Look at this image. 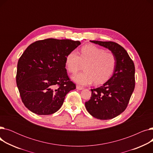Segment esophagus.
Masks as SVG:
<instances>
[{"instance_id":"1","label":"esophagus","mask_w":153,"mask_h":153,"mask_svg":"<svg viewBox=\"0 0 153 153\" xmlns=\"http://www.w3.org/2000/svg\"><path fill=\"white\" fill-rule=\"evenodd\" d=\"M76 89H77V90H79V91H81V90H82L83 89V87H81L80 85H76Z\"/></svg>"}]
</instances>
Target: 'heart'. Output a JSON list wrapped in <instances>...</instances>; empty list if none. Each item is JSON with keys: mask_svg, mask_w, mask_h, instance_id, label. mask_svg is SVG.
I'll list each match as a JSON object with an SVG mask.
<instances>
[{"mask_svg": "<svg viewBox=\"0 0 153 153\" xmlns=\"http://www.w3.org/2000/svg\"><path fill=\"white\" fill-rule=\"evenodd\" d=\"M65 63L68 71L76 73L84 65V72L71 77L76 83L81 85L101 84L110 77L116 65V58L113 53L96 46H84L80 56L75 51L70 52L66 57Z\"/></svg>", "mask_w": 153, "mask_h": 153, "instance_id": "1", "label": "heart"}]
</instances>
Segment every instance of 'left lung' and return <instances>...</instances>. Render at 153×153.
I'll return each instance as SVG.
<instances>
[{"instance_id":"1","label":"left lung","mask_w":153,"mask_h":153,"mask_svg":"<svg viewBox=\"0 0 153 153\" xmlns=\"http://www.w3.org/2000/svg\"><path fill=\"white\" fill-rule=\"evenodd\" d=\"M107 48L116 58L113 75L102 86L91 89V99L85 103L88 112L100 120L114 118L126 109L134 89V62L124 48L115 42L90 41Z\"/></svg>"}]
</instances>
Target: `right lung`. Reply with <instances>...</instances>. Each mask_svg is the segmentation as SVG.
Returning a JSON list of instances; mask_svg holds the SVG:
<instances>
[{"label": "right lung", "mask_w": 153, "mask_h": 153, "mask_svg": "<svg viewBox=\"0 0 153 153\" xmlns=\"http://www.w3.org/2000/svg\"><path fill=\"white\" fill-rule=\"evenodd\" d=\"M79 41L48 38L34 42L17 64L16 82L25 106L37 115H51L62 106L65 96L76 89L65 68L66 56Z\"/></svg>", "instance_id": "add662e5"}]
</instances>
